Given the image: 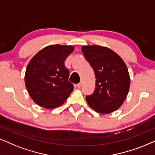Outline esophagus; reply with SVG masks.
I'll list each match as a JSON object with an SVG mask.
<instances>
[{"instance_id": "34e87169", "label": "esophagus", "mask_w": 155, "mask_h": 155, "mask_svg": "<svg viewBox=\"0 0 155 155\" xmlns=\"http://www.w3.org/2000/svg\"><path fill=\"white\" fill-rule=\"evenodd\" d=\"M81 85H82V82L81 81L80 83L77 84V85H76V87H77L78 88H81Z\"/></svg>"}]
</instances>
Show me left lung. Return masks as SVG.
I'll return each mask as SVG.
<instances>
[{
  "label": "left lung",
  "mask_w": 155,
  "mask_h": 155,
  "mask_svg": "<svg viewBox=\"0 0 155 155\" xmlns=\"http://www.w3.org/2000/svg\"><path fill=\"white\" fill-rule=\"evenodd\" d=\"M84 57L93 68L96 87L86 100L94 110L109 114L122 105L128 94L130 78L124 61L110 48L100 46H84Z\"/></svg>",
  "instance_id": "8db88e82"
}]
</instances>
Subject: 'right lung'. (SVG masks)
Listing matches in <instances>:
<instances>
[{"label":"right lung","mask_w":155,"mask_h":155,"mask_svg":"<svg viewBox=\"0 0 155 155\" xmlns=\"http://www.w3.org/2000/svg\"><path fill=\"white\" fill-rule=\"evenodd\" d=\"M74 49L72 46L51 45L30 61L25 70V87L38 105L46 109L56 108L71 94L74 85L68 81L69 71L64 61Z\"/></svg>","instance_id":"right-lung-1"}]
</instances>
